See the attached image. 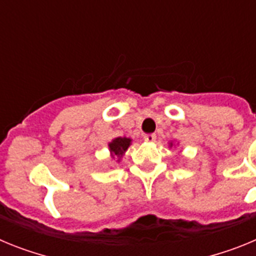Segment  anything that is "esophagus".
Segmentation results:
<instances>
[{"instance_id":"34e87169","label":"esophagus","mask_w":256,"mask_h":256,"mask_svg":"<svg viewBox=\"0 0 256 256\" xmlns=\"http://www.w3.org/2000/svg\"><path fill=\"white\" fill-rule=\"evenodd\" d=\"M144 141H146V142H155L156 136L152 134V133H151V134H144Z\"/></svg>"}]
</instances>
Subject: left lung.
Masks as SVG:
<instances>
[{"label": "left lung", "instance_id": "left-lung-1", "mask_svg": "<svg viewBox=\"0 0 256 256\" xmlns=\"http://www.w3.org/2000/svg\"><path fill=\"white\" fill-rule=\"evenodd\" d=\"M176 144H174V142L173 141H170V142H169V148H176Z\"/></svg>", "mask_w": 256, "mask_h": 256}]
</instances>
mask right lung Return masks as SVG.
Segmentation results:
<instances>
[{
    "label": "right lung",
    "mask_w": 256,
    "mask_h": 256,
    "mask_svg": "<svg viewBox=\"0 0 256 256\" xmlns=\"http://www.w3.org/2000/svg\"><path fill=\"white\" fill-rule=\"evenodd\" d=\"M130 144H132V138H128V137H115V138H112L108 144L112 160H114L115 162H120L124 154L126 152Z\"/></svg>",
    "instance_id": "add662e5"
}]
</instances>
